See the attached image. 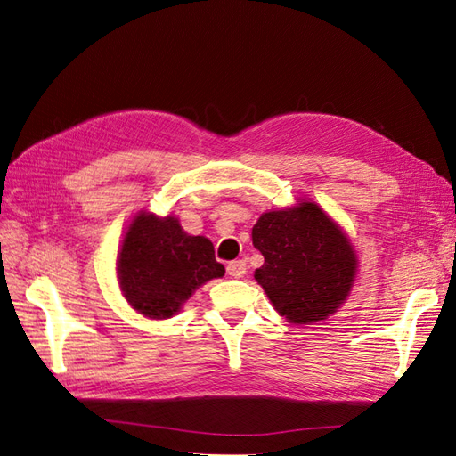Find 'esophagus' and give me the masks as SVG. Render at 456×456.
I'll list each match as a JSON object with an SVG mask.
<instances>
[{"label":"esophagus","mask_w":456,"mask_h":456,"mask_svg":"<svg viewBox=\"0 0 456 456\" xmlns=\"http://www.w3.org/2000/svg\"><path fill=\"white\" fill-rule=\"evenodd\" d=\"M226 272H228V275H232V278H243L245 272H247L245 260H232V262H228Z\"/></svg>","instance_id":"obj_1"}]
</instances>
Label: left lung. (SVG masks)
<instances>
[{
  "instance_id": "8db88e82",
  "label": "left lung",
  "mask_w": 456,
  "mask_h": 456,
  "mask_svg": "<svg viewBox=\"0 0 456 456\" xmlns=\"http://www.w3.org/2000/svg\"><path fill=\"white\" fill-rule=\"evenodd\" d=\"M253 245L265 256L255 280L287 322L327 320L350 295L355 253L320 205L302 201L265 213L253 226Z\"/></svg>"
}]
</instances>
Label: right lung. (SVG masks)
<instances>
[{
  "mask_svg": "<svg viewBox=\"0 0 456 456\" xmlns=\"http://www.w3.org/2000/svg\"><path fill=\"white\" fill-rule=\"evenodd\" d=\"M213 243L190 236L175 216L139 213L118 256L123 297L150 320H167L205 281L223 278Z\"/></svg>",
  "mask_w": 456,
  "mask_h": 456,
  "instance_id": "add662e5",
  "label": "right lung"
}]
</instances>
